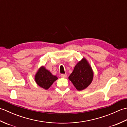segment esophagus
Returning a JSON list of instances; mask_svg holds the SVG:
<instances>
[{"label":"esophagus","mask_w":127,"mask_h":127,"mask_svg":"<svg viewBox=\"0 0 127 127\" xmlns=\"http://www.w3.org/2000/svg\"><path fill=\"white\" fill-rule=\"evenodd\" d=\"M61 77H63V78H66L67 77V75L66 74H61Z\"/></svg>","instance_id":"1"}]
</instances>
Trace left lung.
Instances as JSON below:
<instances>
[{
    "mask_svg": "<svg viewBox=\"0 0 127 127\" xmlns=\"http://www.w3.org/2000/svg\"><path fill=\"white\" fill-rule=\"evenodd\" d=\"M93 76L94 72L90 64L83 57L75 66L68 79L77 91H82L91 85Z\"/></svg>",
    "mask_w": 127,
    "mask_h": 127,
    "instance_id": "obj_1",
    "label": "left lung"
}]
</instances>
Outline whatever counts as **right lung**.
I'll use <instances>...</instances> for the list:
<instances>
[{"mask_svg":"<svg viewBox=\"0 0 127 127\" xmlns=\"http://www.w3.org/2000/svg\"><path fill=\"white\" fill-rule=\"evenodd\" d=\"M58 79L57 76L53 75L43 65L38 69L34 76L36 84L46 90H48Z\"/></svg>","mask_w":127,"mask_h":127,"instance_id":"add662e5","label":"right lung"}]
</instances>
